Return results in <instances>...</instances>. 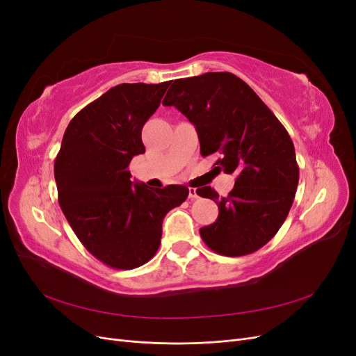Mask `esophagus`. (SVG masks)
Segmentation results:
<instances>
[{"label":"esophagus","mask_w":356,"mask_h":356,"mask_svg":"<svg viewBox=\"0 0 356 356\" xmlns=\"http://www.w3.org/2000/svg\"><path fill=\"white\" fill-rule=\"evenodd\" d=\"M199 196H197V190L196 188H193V187H190L188 188V199H191V200H195V199H197Z\"/></svg>","instance_id":"esophagus-1"}]
</instances>
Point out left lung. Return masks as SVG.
Here are the masks:
<instances>
[{
  "label": "left lung",
  "instance_id": "1",
  "mask_svg": "<svg viewBox=\"0 0 356 356\" xmlns=\"http://www.w3.org/2000/svg\"><path fill=\"white\" fill-rule=\"evenodd\" d=\"M163 105L196 126L200 154L220 153V170L236 174L227 197L211 187L197 195L218 204V218L202 227L212 251L242 257L260 250L281 229L298 186L294 144L282 123L243 80L207 72L172 83Z\"/></svg>",
  "mask_w": 356,
  "mask_h": 356
}]
</instances>
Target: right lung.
<instances>
[{
	"label": "right lung",
	"mask_w": 356,
	"mask_h": 356,
	"mask_svg": "<svg viewBox=\"0 0 356 356\" xmlns=\"http://www.w3.org/2000/svg\"><path fill=\"white\" fill-rule=\"evenodd\" d=\"M170 81L123 83L75 114L55 160L58 199L75 236L93 257L120 270L152 260L165 215L186 186L134 184L127 166L144 154L141 132Z\"/></svg>",
	"instance_id": "add662e5"
}]
</instances>
